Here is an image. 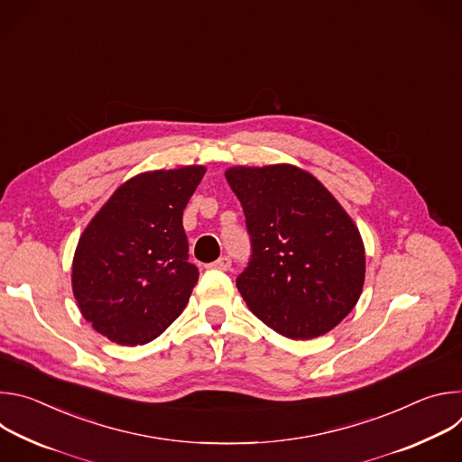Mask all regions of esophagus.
Instances as JSON below:
<instances>
[{"mask_svg": "<svg viewBox=\"0 0 462 462\" xmlns=\"http://www.w3.org/2000/svg\"><path fill=\"white\" fill-rule=\"evenodd\" d=\"M230 265H232L230 257H228V255H223V257H219L217 261L210 263V269H217V271H228V269H230Z\"/></svg>", "mask_w": 462, "mask_h": 462, "instance_id": "esophagus-1", "label": "esophagus"}]
</instances>
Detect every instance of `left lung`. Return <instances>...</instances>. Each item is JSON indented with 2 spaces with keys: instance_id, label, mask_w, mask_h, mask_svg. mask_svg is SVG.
Segmentation results:
<instances>
[{
  "instance_id": "left-lung-1",
  "label": "left lung",
  "mask_w": 462,
  "mask_h": 462,
  "mask_svg": "<svg viewBox=\"0 0 462 462\" xmlns=\"http://www.w3.org/2000/svg\"><path fill=\"white\" fill-rule=\"evenodd\" d=\"M252 259L237 278L248 309L276 333L310 340L356 305L365 280L358 226L337 197L294 164L232 166Z\"/></svg>"
}]
</instances>
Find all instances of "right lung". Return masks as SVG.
<instances>
[{"mask_svg": "<svg viewBox=\"0 0 462 462\" xmlns=\"http://www.w3.org/2000/svg\"><path fill=\"white\" fill-rule=\"evenodd\" d=\"M201 164L144 171L122 182L82 232L73 294L97 333L143 346L179 318L199 280L188 261L182 212Z\"/></svg>", "mask_w": 462, "mask_h": 462, "instance_id": "obj_1", "label": "right lung"}]
</instances>
